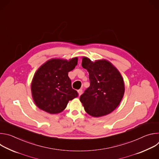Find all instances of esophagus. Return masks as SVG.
<instances>
[{
  "mask_svg": "<svg viewBox=\"0 0 159 159\" xmlns=\"http://www.w3.org/2000/svg\"><path fill=\"white\" fill-rule=\"evenodd\" d=\"M78 93H79V96L82 94V89H79V90H78Z\"/></svg>",
  "mask_w": 159,
  "mask_h": 159,
  "instance_id": "34e87169",
  "label": "esophagus"
}]
</instances>
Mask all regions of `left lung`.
Masks as SVG:
<instances>
[{
	"mask_svg": "<svg viewBox=\"0 0 159 159\" xmlns=\"http://www.w3.org/2000/svg\"><path fill=\"white\" fill-rule=\"evenodd\" d=\"M82 66L88 71L90 80L89 87L80 97L85 112L97 118L110 114L118 106L125 93L120 72L105 59L93 62L84 57Z\"/></svg>",
	"mask_w": 159,
	"mask_h": 159,
	"instance_id": "1",
	"label": "left lung"
}]
</instances>
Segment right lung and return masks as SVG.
Wrapping results in <instances>:
<instances>
[{
    "label": "right lung",
    "mask_w": 159,
    "mask_h": 159,
    "mask_svg": "<svg viewBox=\"0 0 159 159\" xmlns=\"http://www.w3.org/2000/svg\"><path fill=\"white\" fill-rule=\"evenodd\" d=\"M77 57L67 60L52 58L37 70L31 82L33 101L40 109L51 115L62 112L69 101L78 96L68 72L77 65Z\"/></svg>",
    "instance_id": "right-lung-1"
}]
</instances>
